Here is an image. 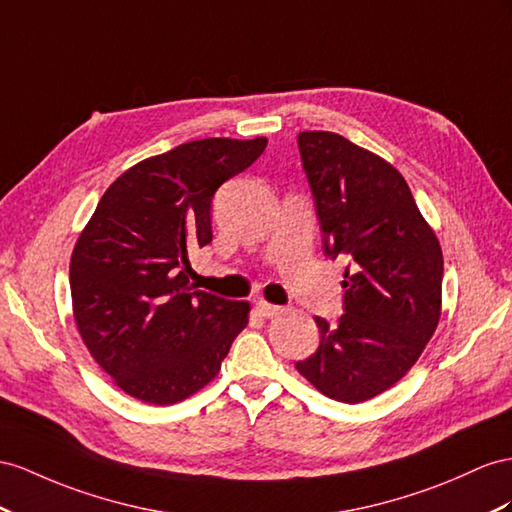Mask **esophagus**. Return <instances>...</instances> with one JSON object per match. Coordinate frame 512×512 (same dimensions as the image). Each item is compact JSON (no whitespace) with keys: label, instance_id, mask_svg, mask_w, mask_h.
<instances>
[{"label":"esophagus","instance_id":"obj_1","mask_svg":"<svg viewBox=\"0 0 512 512\" xmlns=\"http://www.w3.org/2000/svg\"><path fill=\"white\" fill-rule=\"evenodd\" d=\"M257 313H259L261 318H277V316H281V313H283V307L266 303V300H259V303H257Z\"/></svg>","mask_w":512,"mask_h":512}]
</instances>
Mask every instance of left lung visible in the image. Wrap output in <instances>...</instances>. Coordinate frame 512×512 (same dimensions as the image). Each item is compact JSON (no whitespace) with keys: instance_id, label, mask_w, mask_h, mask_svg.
<instances>
[{"instance_id":"8db88e82","label":"left lung","mask_w":512,"mask_h":512,"mask_svg":"<svg viewBox=\"0 0 512 512\" xmlns=\"http://www.w3.org/2000/svg\"><path fill=\"white\" fill-rule=\"evenodd\" d=\"M324 253L346 259L344 316L316 318L320 346L296 370L324 396L359 404L396 385L441 316L443 255L404 177L333 131L298 134Z\"/></svg>"}]
</instances>
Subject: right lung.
Wrapping results in <instances>:
<instances>
[{
    "mask_svg": "<svg viewBox=\"0 0 512 512\" xmlns=\"http://www.w3.org/2000/svg\"><path fill=\"white\" fill-rule=\"evenodd\" d=\"M268 140L205 138L116 179L75 242L73 316L93 359L127 396L175 404L220 372L251 305L194 290L188 253L212 242L214 192Z\"/></svg>",
    "mask_w": 512,
    "mask_h": 512,
    "instance_id": "add662e5",
    "label": "right lung"
}]
</instances>
